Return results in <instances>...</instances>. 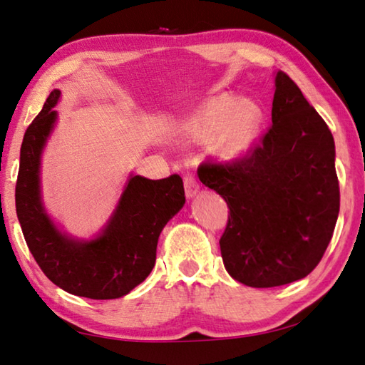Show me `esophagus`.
<instances>
[{
	"label": "esophagus",
	"instance_id": "1",
	"mask_svg": "<svg viewBox=\"0 0 365 365\" xmlns=\"http://www.w3.org/2000/svg\"><path fill=\"white\" fill-rule=\"evenodd\" d=\"M183 185H185V195H187L188 200L195 197L197 195V191H200V185H197V182L195 180V177L191 175H185Z\"/></svg>",
	"mask_w": 365,
	"mask_h": 365
}]
</instances>
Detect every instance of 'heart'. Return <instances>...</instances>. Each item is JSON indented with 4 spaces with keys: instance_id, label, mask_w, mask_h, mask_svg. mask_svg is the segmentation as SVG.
Masks as SVG:
<instances>
[{
    "instance_id": "heart-1",
    "label": "heart",
    "mask_w": 365,
    "mask_h": 365,
    "mask_svg": "<svg viewBox=\"0 0 365 365\" xmlns=\"http://www.w3.org/2000/svg\"><path fill=\"white\" fill-rule=\"evenodd\" d=\"M264 113L260 105L222 94L201 105L183 123V137L191 143L217 142V153L225 161L247 155L260 135Z\"/></svg>"
}]
</instances>
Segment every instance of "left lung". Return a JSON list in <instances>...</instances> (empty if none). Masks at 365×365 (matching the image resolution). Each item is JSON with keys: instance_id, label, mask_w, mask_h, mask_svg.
Listing matches in <instances>:
<instances>
[{"instance_id": "left-lung-1", "label": "left lung", "mask_w": 365, "mask_h": 365, "mask_svg": "<svg viewBox=\"0 0 365 365\" xmlns=\"http://www.w3.org/2000/svg\"><path fill=\"white\" fill-rule=\"evenodd\" d=\"M273 125L233 163H202L200 180L228 204L220 237L230 276L249 287L303 279L326 252L340 210L332 132L284 71Z\"/></svg>"}]
</instances>
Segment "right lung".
Instances as JSON below:
<instances>
[{"mask_svg": "<svg viewBox=\"0 0 365 365\" xmlns=\"http://www.w3.org/2000/svg\"><path fill=\"white\" fill-rule=\"evenodd\" d=\"M54 89L29 125L16 185V210L31 255L49 279L65 292L111 300L128 295L147 279L156 262L163 228L183 207L180 175L150 180L130 174L108 222L92 240H78L52 222L41 196V155L54 129Z\"/></svg>", "mask_w": 365, "mask_h": 365, "instance_id": "right-lung-1", "label": "right lung"}]
</instances>
